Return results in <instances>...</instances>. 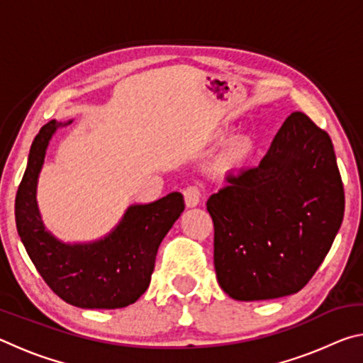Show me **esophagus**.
<instances>
[{
	"label": "esophagus",
	"mask_w": 363,
	"mask_h": 363,
	"mask_svg": "<svg viewBox=\"0 0 363 363\" xmlns=\"http://www.w3.org/2000/svg\"><path fill=\"white\" fill-rule=\"evenodd\" d=\"M184 200H186V206L187 208H194L201 201V196H203V194H201V189L199 186H189L184 189Z\"/></svg>",
	"instance_id": "34e87169"
}]
</instances>
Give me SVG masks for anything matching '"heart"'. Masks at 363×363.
Wrapping results in <instances>:
<instances>
[{
  "instance_id": "obj_1",
  "label": "heart",
  "mask_w": 363,
  "mask_h": 363,
  "mask_svg": "<svg viewBox=\"0 0 363 363\" xmlns=\"http://www.w3.org/2000/svg\"><path fill=\"white\" fill-rule=\"evenodd\" d=\"M250 150H251V144L248 140H240V143L235 145V149H233V153H235L237 158H245L250 153Z\"/></svg>"
}]
</instances>
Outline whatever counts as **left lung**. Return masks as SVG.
Segmentation results:
<instances>
[{
    "mask_svg": "<svg viewBox=\"0 0 363 363\" xmlns=\"http://www.w3.org/2000/svg\"><path fill=\"white\" fill-rule=\"evenodd\" d=\"M206 210L214 224V269L237 301L288 296L307 285L333 245L344 189L333 144L293 112L257 167L225 176Z\"/></svg>",
    "mask_w": 363,
    "mask_h": 363,
    "instance_id": "1",
    "label": "left lung"
}]
</instances>
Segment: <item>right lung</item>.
I'll list each match as a JSON object with an SVG mask.
<instances>
[{"label": "right lung", "mask_w": 363, "mask_h": 363, "mask_svg": "<svg viewBox=\"0 0 363 363\" xmlns=\"http://www.w3.org/2000/svg\"><path fill=\"white\" fill-rule=\"evenodd\" d=\"M65 125L46 123L30 147L16 195L17 232L36 270L60 299L83 309H120L149 288L158 247L184 211V199L173 192L149 205H131L120 224L93 243L57 240L41 220L36 184L49 140Z\"/></svg>", "instance_id": "right-lung-1"}]
</instances>
